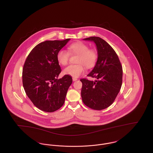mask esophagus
I'll list each match as a JSON object with an SVG mask.
<instances>
[{
  "label": "esophagus",
  "mask_w": 153,
  "mask_h": 153,
  "mask_svg": "<svg viewBox=\"0 0 153 153\" xmlns=\"http://www.w3.org/2000/svg\"><path fill=\"white\" fill-rule=\"evenodd\" d=\"M72 79H73V81H76V80L78 79V78H75V77H73V78H72Z\"/></svg>",
  "instance_id": "34e87169"
}]
</instances>
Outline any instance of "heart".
Returning a JSON list of instances; mask_svg holds the SVG:
<instances>
[{
	"label": "heart",
	"instance_id": "b5f03b06",
	"mask_svg": "<svg viewBox=\"0 0 153 153\" xmlns=\"http://www.w3.org/2000/svg\"><path fill=\"white\" fill-rule=\"evenodd\" d=\"M68 52L64 49L59 50L56 55V59L58 63L62 66L68 64L69 58V54L77 55L76 60V64L67 66L64 70V74L71 76L77 78L79 76L85 69L94 67L98 59V54L96 50L89 48L87 44L78 41L70 44L68 46Z\"/></svg>",
	"mask_w": 153,
	"mask_h": 153
}]
</instances>
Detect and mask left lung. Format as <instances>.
<instances>
[{
	"label": "left lung",
	"mask_w": 153,
	"mask_h": 153,
	"mask_svg": "<svg viewBox=\"0 0 153 153\" xmlns=\"http://www.w3.org/2000/svg\"><path fill=\"white\" fill-rule=\"evenodd\" d=\"M94 41L97 48L98 59L88 76L96 81L82 78L81 97L84 104L95 110L108 108L115 101L123 82V68L114 49L104 39L97 36L85 38Z\"/></svg>",
	"instance_id": "1"
}]
</instances>
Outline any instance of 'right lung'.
Masks as SVG:
<instances>
[{"mask_svg":"<svg viewBox=\"0 0 153 153\" xmlns=\"http://www.w3.org/2000/svg\"><path fill=\"white\" fill-rule=\"evenodd\" d=\"M69 39L38 44L25 62L22 72L25 91L34 105L45 112H52L62 107L72 82L68 75L57 78L62 70L56 55Z\"/></svg>","mask_w":153,"mask_h":153,"instance_id":"obj_1","label":"right lung"}]
</instances>
